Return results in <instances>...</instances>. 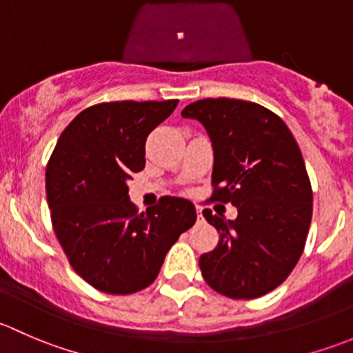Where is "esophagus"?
I'll return each instance as SVG.
<instances>
[{"label": "esophagus", "instance_id": "esophagus-1", "mask_svg": "<svg viewBox=\"0 0 353 353\" xmlns=\"http://www.w3.org/2000/svg\"><path fill=\"white\" fill-rule=\"evenodd\" d=\"M196 213H198V219H199V220H203V213H201V208H198V210H196Z\"/></svg>", "mask_w": 353, "mask_h": 353}]
</instances>
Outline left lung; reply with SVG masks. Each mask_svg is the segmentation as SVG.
<instances>
[{
    "label": "left lung",
    "mask_w": 353,
    "mask_h": 353,
    "mask_svg": "<svg viewBox=\"0 0 353 353\" xmlns=\"http://www.w3.org/2000/svg\"><path fill=\"white\" fill-rule=\"evenodd\" d=\"M183 117L205 126L213 147V201L232 203L236 220L203 212L220 234L199 258L205 282L230 299L276 288L297 265L312 216V190L301 148L287 124L263 105L203 99Z\"/></svg>",
    "instance_id": "obj_1"
}]
</instances>
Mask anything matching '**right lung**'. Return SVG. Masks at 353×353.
Returning a JSON list of instances; mask_svg holds the SVG:
<instances>
[{
  "label": "right lung",
  "instance_id": "add662e5",
  "mask_svg": "<svg viewBox=\"0 0 353 353\" xmlns=\"http://www.w3.org/2000/svg\"><path fill=\"white\" fill-rule=\"evenodd\" d=\"M179 101L104 102L66 126L46 169L56 237L74 272L97 290L134 294L159 275L170 245L194 225L190 199L163 196L147 213L128 181L145 167V141Z\"/></svg>",
  "mask_w": 353,
  "mask_h": 353
}]
</instances>
